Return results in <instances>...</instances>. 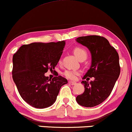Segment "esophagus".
I'll list each match as a JSON object with an SVG mask.
<instances>
[{
    "label": "esophagus",
    "instance_id": "34e87169",
    "mask_svg": "<svg viewBox=\"0 0 132 132\" xmlns=\"http://www.w3.org/2000/svg\"><path fill=\"white\" fill-rule=\"evenodd\" d=\"M69 83L70 84V85H72V86H73V85H76V82H72V81H69Z\"/></svg>",
    "mask_w": 132,
    "mask_h": 132
}]
</instances>
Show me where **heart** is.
<instances>
[{
  "mask_svg": "<svg viewBox=\"0 0 132 132\" xmlns=\"http://www.w3.org/2000/svg\"><path fill=\"white\" fill-rule=\"evenodd\" d=\"M73 52L75 56L79 60H81V59H86V57H87V52H86V50L82 48H74V50H73ZM79 74V72L73 70H66L64 72V73H63V75L65 76V77L67 78V79H72V80H73V79H76Z\"/></svg>",
  "mask_w": 132,
  "mask_h": 132,
  "instance_id": "b5f03b06",
  "label": "heart"
}]
</instances>
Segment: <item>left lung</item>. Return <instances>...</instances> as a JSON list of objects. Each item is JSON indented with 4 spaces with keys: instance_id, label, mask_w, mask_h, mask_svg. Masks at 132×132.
Listing matches in <instances>:
<instances>
[{
    "instance_id": "left-lung-1",
    "label": "left lung",
    "mask_w": 132,
    "mask_h": 132,
    "mask_svg": "<svg viewBox=\"0 0 132 132\" xmlns=\"http://www.w3.org/2000/svg\"><path fill=\"white\" fill-rule=\"evenodd\" d=\"M91 55V65L81 82L84 92L76 97L77 103L84 107H94L110 96L120 73L118 53L105 38L91 35L76 38ZM94 81L89 82V77Z\"/></svg>"
}]
</instances>
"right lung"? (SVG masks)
Instances as JSON below:
<instances>
[{
  "mask_svg": "<svg viewBox=\"0 0 132 132\" xmlns=\"http://www.w3.org/2000/svg\"><path fill=\"white\" fill-rule=\"evenodd\" d=\"M64 41L23 45L12 58V79L21 97L29 105L43 109L52 106L60 89L68 83L59 76L51 80L45 76L55 69L63 53Z\"/></svg>",
  "mask_w": 132,
  "mask_h": 132,
  "instance_id": "right-lung-1",
  "label": "right lung"
}]
</instances>
